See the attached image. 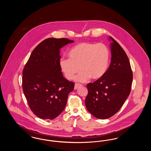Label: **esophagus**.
Here are the masks:
<instances>
[{"label":"esophagus","mask_w":151,"mask_h":151,"mask_svg":"<svg viewBox=\"0 0 151 151\" xmlns=\"http://www.w3.org/2000/svg\"><path fill=\"white\" fill-rule=\"evenodd\" d=\"M81 86H82V85H81V84H78V83H76V84H75V85L74 89H77L78 88H79V87H81Z\"/></svg>","instance_id":"obj_1"}]
</instances>
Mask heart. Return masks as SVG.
<instances>
[{
	"label": "heart",
	"mask_w": 151,
	"mask_h": 151,
	"mask_svg": "<svg viewBox=\"0 0 151 151\" xmlns=\"http://www.w3.org/2000/svg\"><path fill=\"white\" fill-rule=\"evenodd\" d=\"M69 59H62L59 65L68 80L76 78L78 81L86 82L89 78L98 80L102 78L108 70L110 52L102 43L82 42L72 47L68 52Z\"/></svg>",
	"instance_id": "obj_1"
}]
</instances>
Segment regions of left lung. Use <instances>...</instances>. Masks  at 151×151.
I'll return each mask as SVG.
<instances>
[{
  "instance_id": "left-lung-1",
  "label": "left lung",
  "mask_w": 151,
  "mask_h": 151,
  "mask_svg": "<svg viewBox=\"0 0 151 151\" xmlns=\"http://www.w3.org/2000/svg\"><path fill=\"white\" fill-rule=\"evenodd\" d=\"M111 53L109 67L101 79L86 85L85 104L97 118L105 119L116 114L129 96L133 79L129 58L120 45L110 36Z\"/></svg>"
}]
</instances>
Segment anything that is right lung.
<instances>
[{
	"instance_id": "1",
	"label": "right lung",
	"mask_w": 151,
	"mask_h": 151,
	"mask_svg": "<svg viewBox=\"0 0 151 151\" xmlns=\"http://www.w3.org/2000/svg\"><path fill=\"white\" fill-rule=\"evenodd\" d=\"M74 41L47 38L33 50L22 71V86L29 108L38 118L53 119L65 109L75 84L60 70V49Z\"/></svg>"
}]
</instances>
